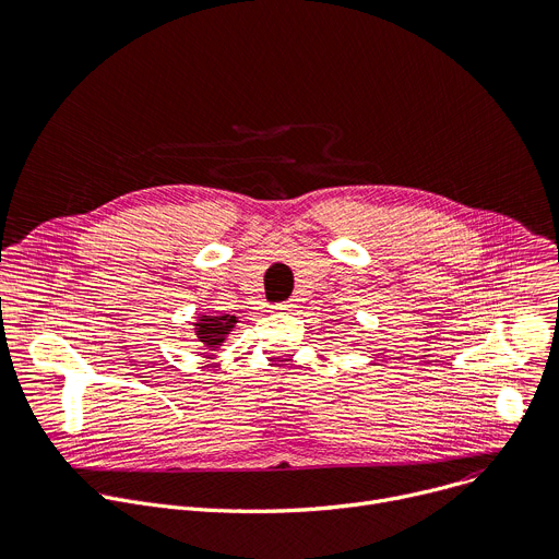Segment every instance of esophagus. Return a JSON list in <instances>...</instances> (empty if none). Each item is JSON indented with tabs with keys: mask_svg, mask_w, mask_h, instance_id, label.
Segmentation results:
<instances>
[{
	"mask_svg": "<svg viewBox=\"0 0 559 559\" xmlns=\"http://www.w3.org/2000/svg\"><path fill=\"white\" fill-rule=\"evenodd\" d=\"M294 308H296L294 301H283V304H276V306H274V312H289V310H294Z\"/></svg>",
	"mask_w": 559,
	"mask_h": 559,
	"instance_id": "1",
	"label": "esophagus"
}]
</instances>
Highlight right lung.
<instances>
[{
  "mask_svg": "<svg viewBox=\"0 0 559 559\" xmlns=\"http://www.w3.org/2000/svg\"><path fill=\"white\" fill-rule=\"evenodd\" d=\"M238 323L236 317L231 314H222V317H209V314H202L195 323V334L198 340L209 346V348H219L222 344H225L227 334L231 332V328Z\"/></svg>",
  "mask_w": 559,
  "mask_h": 559,
  "instance_id": "obj_1",
  "label": "right lung"
}]
</instances>
